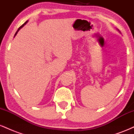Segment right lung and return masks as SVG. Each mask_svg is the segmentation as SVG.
<instances>
[{
	"instance_id": "obj_1",
	"label": "right lung",
	"mask_w": 134,
	"mask_h": 134,
	"mask_svg": "<svg viewBox=\"0 0 134 134\" xmlns=\"http://www.w3.org/2000/svg\"><path fill=\"white\" fill-rule=\"evenodd\" d=\"M27 21H26V22H25V23H24V24H23L22 26H20V27H19V28H18V31H16V34H15L14 36H16V35H17V33H18V31H19V30H20V29H21V27H23V26H24V25H25V24H26V23H27Z\"/></svg>"
}]
</instances>
